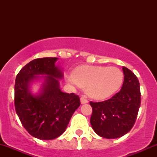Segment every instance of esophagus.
I'll return each mask as SVG.
<instances>
[{
	"label": "esophagus",
	"mask_w": 157,
	"mask_h": 157,
	"mask_svg": "<svg viewBox=\"0 0 157 157\" xmlns=\"http://www.w3.org/2000/svg\"><path fill=\"white\" fill-rule=\"evenodd\" d=\"M80 102H81V104H86L88 103V100L85 97H81L80 98Z\"/></svg>",
	"instance_id": "34e87169"
}]
</instances>
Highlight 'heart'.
Wrapping results in <instances>:
<instances>
[{
    "mask_svg": "<svg viewBox=\"0 0 157 157\" xmlns=\"http://www.w3.org/2000/svg\"><path fill=\"white\" fill-rule=\"evenodd\" d=\"M124 75L120 69L106 66L82 65L77 67L70 77V83L86 89L90 97L97 100L115 94L123 83Z\"/></svg>",
    "mask_w": 157,
    "mask_h": 157,
    "instance_id": "obj_1",
    "label": "heart"
}]
</instances>
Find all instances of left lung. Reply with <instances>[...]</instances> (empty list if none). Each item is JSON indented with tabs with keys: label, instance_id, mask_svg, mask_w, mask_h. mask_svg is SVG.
<instances>
[{
	"label": "left lung",
	"instance_id": "left-lung-1",
	"mask_svg": "<svg viewBox=\"0 0 157 157\" xmlns=\"http://www.w3.org/2000/svg\"><path fill=\"white\" fill-rule=\"evenodd\" d=\"M124 82L121 90L104 102L90 104L93 109L90 123L100 137H122L134 126L140 105V83L134 73L123 67Z\"/></svg>",
	"mask_w": 157,
	"mask_h": 157
}]
</instances>
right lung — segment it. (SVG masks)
Here are the masks:
<instances>
[{
    "instance_id": "obj_1",
    "label": "right lung",
    "mask_w": 157,
    "mask_h": 157,
    "mask_svg": "<svg viewBox=\"0 0 157 157\" xmlns=\"http://www.w3.org/2000/svg\"><path fill=\"white\" fill-rule=\"evenodd\" d=\"M58 58L34 59L16 77L15 109L25 129L40 140H53L65 131L71 116L80 106L78 96L64 93L59 80L62 70L55 65ZM41 82L39 93L31 92L33 83Z\"/></svg>"
}]
</instances>
